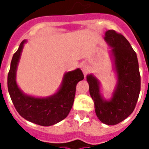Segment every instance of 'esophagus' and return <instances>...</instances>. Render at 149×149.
Wrapping results in <instances>:
<instances>
[{"label":"esophagus","instance_id":"obj_1","mask_svg":"<svg viewBox=\"0 0 149 149\" xmlns=\"http://www.w3.org/2000/svg\"><path fill=\"white\" fill-rule=\"evenodd\" d=\"M81 69H82V71H83V73H84V76L89 72V67H88L87 65H85V64L81 65Z\"/></svg>","mask_w":149,"mask_h":149}]
</instances>
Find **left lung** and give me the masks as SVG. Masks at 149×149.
<instances>
[{"label":"left lung","mask_w":149,"mask_h":149,"mask_svg":"<svg viewBox=\"0 0 149 149\" xmlns=\"http://www.w3.org/2000/svg\"><path fill=\"white\" fill-rule=\"evenodd\" d=\"M104 40L112 47L117 75V84L112 99L104 100L100 93V82L94 76L88 75L87 81L98 119L104 124L114 125L133 112L141 91V75L137 56L128 40L115 30L107 31Z\"/></svg>","instance_id":"1"}]
</instances>
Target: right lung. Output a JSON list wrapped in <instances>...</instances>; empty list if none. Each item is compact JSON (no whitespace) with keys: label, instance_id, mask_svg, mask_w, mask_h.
I'll return each instance as SVG.
<instances>
[{"label":"right lung","instance_id":"obj_1","mask_svg":"<svg viewBox=\"0 0 149 149\" xmlns=\"http://www.w3.org/2000/svg\"><path fill=\"white\" fill-rule=\"evenodd\" d=\"M25 42L23 40L13 54L8 72V89L11 100L18 113L25 120L41 126L55 125L68 115L74 101L76 86L84 79V74L80 68L66 72L58 92L46 98L23 93L16 82V72Z\"/></svg>","mask_w":149,"mask_h":149}]
</instances>
